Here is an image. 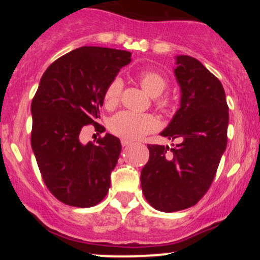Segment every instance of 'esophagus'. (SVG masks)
<instances>
[{
    "instance_id": "esophagus-1",
    "label": "esophagus",
    "mask_w": 260,
    "mask_h": 260,
    "mask_svg": "<svg viewBox=\"0 0 260 260\" xmlns=\"http://www.w3.org/2000/svg\"><path fill=\"white\" fill-rule=\"evenodd\" d=\"M121 144L123 148H127V147H129V145H132V142H129V140H127V139H122Z\"/></svg>"
}]
</instances>
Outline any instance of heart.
<instances>
[{"label":"heart","mask_w":260,"mask_h":260,"mask_svg":"<svg viewBox=\"0 0 260 260\" xmlns=\"http://www.w3.org/2000/svg\"><path fill=\"white\" fill-rule=\"evenodd\" d=\"M138 80L142 88L147 91V94L151 98L160 96L164 90L168 86L166 79L160 73L148 71L139 74ZM122 89V82L120 78L112 79L106 86L104 91V105L109 109L117 105L120 100ZM168 100L161 99L157 100V106L161 109H165L168 106ZM157 123L153 116L147 113H138L132 111H121L116 113L110 120L109 128L115 136L127 140L139 139L144 137L145 134L153 132L156 129Z\"/></svg>","instance_id":"obj_1"}]
</instances>
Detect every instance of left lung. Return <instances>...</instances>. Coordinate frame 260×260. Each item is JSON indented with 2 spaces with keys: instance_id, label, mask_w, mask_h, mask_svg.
Here are the masks:
<instances>
[{
  "instance_id": "8db88e82",
  "label": "left lung",
  "mask_w": 260,
  "mask_h": 260,
  "mask_svg": "<svg viewBox=\"0 0 260 260\" xmlns=\"http://www.w3.org/2000/svg\"><path fill=\"white\" fill-rule=\"evenodd\" d=\"M175 59L180 109L160 134L178 144L148 145L150 156L140 172L145 199L165 213L201 201L228 144L229 106L221 82L194 57L180 55Z\"/></svg>"
}]
</instances>
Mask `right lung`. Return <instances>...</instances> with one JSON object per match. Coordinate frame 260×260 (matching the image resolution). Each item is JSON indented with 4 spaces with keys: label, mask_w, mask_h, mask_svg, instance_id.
<instances>
[{
    "label": "right lung",
    "mask_w": 260,
    "mask_h": 260,
    "mask_svg": "<svg viewBox=\"0 0 260 260\" xmlns=\"http://www.w3.org/2000/svg\"><path fill=\"white\" fill-rule=\"evenodd\" d=\"M132 53L83 46L56 59L41 77L31 101V148L43 180L58 201L89 208L105 198L110 175L121 154L117 137L106 133L83 144L85 124L95 128L104 91Z\"/></svg>",
    "instance_id": "obj_1"
}]
</instances>
